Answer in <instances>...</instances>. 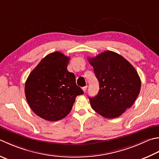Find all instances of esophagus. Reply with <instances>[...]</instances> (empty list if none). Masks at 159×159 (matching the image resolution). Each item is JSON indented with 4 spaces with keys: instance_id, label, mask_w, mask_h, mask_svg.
Masks as SVG:
<instances>
[{
    "instance_id": "34e87169",
    "label": "esophagus",
    "mask_w": 159,
    "mask_h": 159,
    "mask_svg": "<svg viewBox=\"0 0 159 159\" xmlns=\"http://www.w3.org/2000/svg\"><path fill=\"white\" fill-rule=\"evenodd\" d=\"M87 88H88V86H85V87H83V92H86Z\"/></svg>"
}]
</instances>
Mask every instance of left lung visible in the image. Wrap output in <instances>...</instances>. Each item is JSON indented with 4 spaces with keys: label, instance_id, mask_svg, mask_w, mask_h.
I'll return each instance as SVG.
<instances>
[{
    "label": "left lung",
    "instance_id": "left-lung-1",
    "mask_svg": "<svg viewBox=\"0 0 159 159\" xmlns=\"http://www.w3.org/2000/svg\"><path fill=\"white\" fill-rule=\"evenodd\" d=\"M99 82V91L89 97L92 108L102 116L114 119L132 106L141 90L140 77L129 61L111 51L89 58Z\"/></svg>",
    "mask_w": 159,
    "mask_h": 159
}]
</instances>
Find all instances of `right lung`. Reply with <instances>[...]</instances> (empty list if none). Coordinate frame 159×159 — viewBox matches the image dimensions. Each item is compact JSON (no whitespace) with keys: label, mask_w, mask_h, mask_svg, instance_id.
Returning a JSON list of instances; mask_svg holds the SVG:
<instances>
[{"label":"right lung","mask_w":159,"mask_h":159,"mask_svg":"<svg viewBox=\"0 0 159 159\" xmlns=\"http://www.w3.org/2000/svg\"><path fill=\"white\" fill-rule=\"evenodd\" d=\"M70 58L55 52L47 55L30 74L25 93L30 108L42 119L57 121L69 114L76 97L83 91L68 71Z\"/></svg>","instance_id":"1"}]
</instances>
